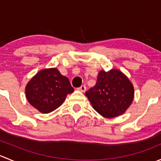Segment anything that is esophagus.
<instances>
[{
	"label": "esophagus",
	"mask_w": 161,
	"mask_h": 161,
	"mask_svg": "<svg viewBox=\"0 0 161 161\" xmlns=\"http://www.w3.org/2000/svg\"><path fill=\"white\" fill-rule=\"evenodd\" d=\"M78 90H79V91H81V92H86V87L85 85H82V86H81L79 87Z\"/></svg>",
	"instance_id": "esophagus-1"
}]
</instances>
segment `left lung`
<instances>
[{"instance_id": "1", "label": "left lung", "mask_w": 161, "mask_h": 161, "mask_svg": "<svg viewBox=\"0 0 161 161\" xmlns=\"http://www.w3.org/2000/svg\"><path fill=\"white\" fill-rule=\"evenodd\" d=\"M134 86L121 71H100L95 86L86 92L92 107L106 118L123 114L134 100Z\"/></svg>"}]
</instances>
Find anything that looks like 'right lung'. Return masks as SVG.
<instances>
[{"label":"right lung","instance_id":"right-lung-1","mask_svg":"<svg viewBox=\"0 0 161 161\" xmlns=\"http://www.w3.org/2000/svg\"><path fill=\"white\" fill-rule=\"evenodd\" d=\"M73 92L69 79L56 68L38 71L25 86L28 102L42 114L56 110L64 103L68 94Z\"/></svg>","mask_w":161,"mask_h":161}]
</instances>
